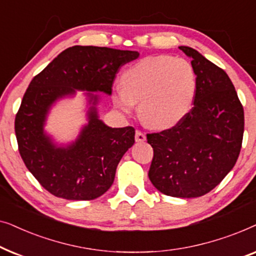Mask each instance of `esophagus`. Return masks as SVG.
<instances>
[{"mask_svg": "<svg viewBox=\"0 0 256 256\" xmlns=\"http://www.w3.org/2000/svg\"><path fill=\"white\" fill-rule=\"evenodd\" d=\"M135 140H136V142H143V141H146V135L143 134L142 132L136 130V132H135Z\"/></svg>", "mask_w": 256, "mask_h": 256, "instance_id": "esophagus-1", "label": "esophagus"}]
</instances>
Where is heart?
Wrapping results in <instances>:
<instances>
[{"label":"heart","mask_w":256,"mask_h":256,"mask_svg":"<svg viewBox=\"0 0 256 256\" xmlns=\"http://www.w3.org/2000/svg\"><path fill=\"white\" fill-rule=\"evenodd\" d=\"M197 92L194 70L183 58L152 56L143 58L122 74L112 100L118 110L132 114L138 104L143 124L166 129L180 124L191 110Z\"/></svg>","instance_id":"heart-1"}]
</instances>
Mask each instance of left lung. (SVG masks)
I'll list each match as a JSON object with an SVG mask.
<instances>
[{
    "mask_svg": "<svg viewBox=\"0 0 256 256\" xmlns=\"http://www.w3.org/2000/svg\"><path fill=\"white\" fill-rule=\"evenodd\" d=\"M197 78L194 108L174 127L146 135L154 149L149 180L162 194L197 198L213 190L233 169L242 143L244 108L230 76L194 48Z\"/></svg>",
    "mask_w": 256,
    "mask_h": 256,
    "instance_id": "8db88e82",
    "label": "left lung"
}]
</instances>
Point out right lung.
<instances>
[{"instance_id":"obj_1","label":"right lung","mask_w":256,"mask_h":256,"mask_svg":"<svg viewBox=\"0 0 256 256\" xmlns=\"http://www.w3.org/2000/svg\"><path fill=\"white\" fill-rule=\"evenodd\" d=\"M138 56V51L76 45L31 80L15 118L16 138L28 170L56 197L92 200L113 184L118 162L135 143V129L112 128L100 120L98 93L110 96L118 68ZM76 90L86 92L88 124L74 142L57 144L44 130L47 115Z\"/></svg>"}]
</instances>
